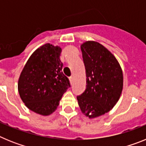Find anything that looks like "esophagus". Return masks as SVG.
<instances>
[{
  "instance_id": "34e87169",
  "label": "esophagus",
  "mask_w": 146,
  "mask_h": 146,
  "mask_svg": "<svg viewBox=\"0 0 146 146\" xmlns=\"http://www.w3.org/2000/svg\"><path fill=\"white\" fill-rule=\"evenodd\" d=\"M69 81H70L71 85L73 84V82H74V78H73V77H69Z\"/></svg>"
}]
</instances>
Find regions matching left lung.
<instances>
[{
	"mask_svg": "<svg viewBox=\"0 0 146 146\" xmlns=\"http://www.w3.org/2000/svg\"><path fill=\"white\" fill-rule=\"evenodd\" d=\"M86 74V89L77 96L83 114L95 118L111 110L123 90V72L113 54L102 44L87 41L80 46Z\"/></svg>",
	"mask_w": 146,
	"mask_h": 146,
	"instance_id": "obj_1",
	"label": "left lung"
}]
</instances>
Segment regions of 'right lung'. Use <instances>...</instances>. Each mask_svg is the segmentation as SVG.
<instances>
[{
    "label": "right lung",
    "instance_id": "add662e5",
    "mask_svg": "<svg viewBox=\"0 0 146 146\" xmlns=\"http://www.w3.org/2000/svg\"><path fill=\"white\" fill-rule=\"evenodd\" d=\"M61 48L47 43L35 50L26 62L18 80L22 101L29 110L42 115L52 114L63 94L70 87L62 72Z\"/></svg>",
    "mask_w": 146,
    "mask_h": 146
}]
</instances>
